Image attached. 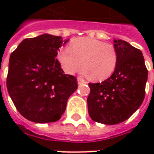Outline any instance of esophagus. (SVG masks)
<instances>
[{"instance_id": "34e87169", "label": "esophagus", "mask_w": 154, "mask_h": 154, "mask_svg": "<svg viewBox=\"0 0 154 154\" xmlns=\"http://www.w3.org/2000/svg\"><path fill=\"white\" fill-rule=\"evenodd\" d=\"M77 82H78V84L79 85H80V84H83V83H86V81H85V80H83L82 78H80V77H78L77 78Z\"/></svg>"}]
</instances>
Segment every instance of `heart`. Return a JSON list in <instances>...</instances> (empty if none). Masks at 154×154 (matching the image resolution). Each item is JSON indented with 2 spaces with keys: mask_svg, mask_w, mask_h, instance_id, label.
Here are the masks:
<instances>
[{
  "mask_svg": "<svg viewBox=\"0 0 154 154\" xmlns=\"http://www.w3.org/2000/svg\"><path fill=\"white\" fill-rule=\"evenodd\" d=\"M58 60L67 74L78 72L83 65L85 74L93 80H103L114 73L118 56L113 45L86 37L74 39L68 48L60 51Z\"/></svg>",
  "mask_w": 154,
  "mask_h": 154,
  "instance_id": "obj_1",
  "label": "heart"
}]
</instances>
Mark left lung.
Instances as JSON below:
<instances>
[{
    "instance_id": "obj_1",
    "label": "left lung",
    "mask_w": 154,
    "mask_h": 154,
    "mask_svg": "<svg viewBox=\"0 0 154 154\" xmlns=\"http://www.w3.org/2000/svg\"><path fill=\"white\" fill-rule=\"evenodd\" d=\"M113 42L118 56L116 70L101 83H89L87 98L91 118L107 125L124 122L139 109L148 74L141 51L121 39Z\"/></svg>"
}]
</instances>
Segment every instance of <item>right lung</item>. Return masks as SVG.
Masks as SVG:
<instances>
[{"label":"right lung","instance_id":"obj_1","mask_svg":"<svg viewBox=\"0 0 154 154\" xmlns=\"http://www.w3.org/2000/svg\"><path fill=\"white\" fill-rule=\"evenodd\" d=\"M68 41L42 34L24 39L10 56L8 91L16 109L29 121H58L68 98L78 88L76 78L64 74L56 58Z\"/></svg>","mask_w":154,"mask_h":154}]
</instances>
